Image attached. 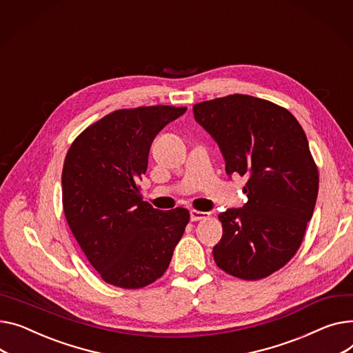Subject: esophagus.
Returning <instances> with one entry per match:
<instances>
[{"instance_id":"esophagus-1","label":"esophagus","mask_w":353,"mask_h":353,"mask_svg":"<svg viewBox=\"0 0 353 353\" xmlns=\"http://www.w3.org/2000/svg\"><path fill=\"white\" fill-rule=\"evenodd\" d=\"M208 217H210V213H205V211H199V210H192L190 211L192 221H200V220H205Z\"/></svg>"}]
</instances>
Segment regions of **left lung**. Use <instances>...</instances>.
<instances>
[{"mask_svg":"<svg viewBox=\"0 0 353 353\" xmlns=\"http://www.w3.org/2000/svg\"><path fill=\"white\" fill-rule=\"evenodd\" d=\"M193 112L219 143L225 173L247 177L243 208L219 214L214 261L240 279L267 278L296 254L315 208L319 173L307 134L288 109L240 93L196 103Z\"/></svg>","mask_w":353,"mask_h":353,"instance_id":"left-lung-1","label":"left lung"}]
</instances>
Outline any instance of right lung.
Returning a JSON list of instances; mask_svg holds the SVG:
<instances>
[{"mask_svg":"<svg viewBox=\"0 0 353 353\" xmlns=\"http://www.w3.org/2000/svg\"><path fill=\"white\" fill-rule=\"evenodd\" d=\"M187 108L114 110L70 145L62 169V205L79 247L105 283L139 290L166 272L190 221L187 208L160 211L142 200L156 134Z\"/></svg>","mask_w":353,"mask_h":353,"instance_id":"obj_1","label":"right lung"}]
</instances>
